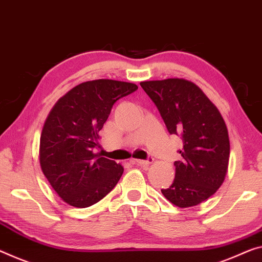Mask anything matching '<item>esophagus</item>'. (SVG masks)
<instances>
[{
    "instance_id": "34e87169",
    "label": "esophagus",
    "mask_w": 262,
    "mask_h": 262,
    "mask_svg": "<svg viewBox=\"0 0 262 262\" xmlns=\"http://www.w3.org/2000/svg\"><path fill=\"white\" fill-rule=\"evenodd\" d=\"M152 162H154V159L152 158H148L147 160H140V159H132V163L138 165V166H147V165H150Z\"/></svg>"
}]
</instances>
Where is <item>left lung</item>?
<instances>
[{"label": "left lung", "instance_id": "8db88e82", "mask_svg": "<svg viewBox=\"0 0 262 262\" xmlns=\"http://www.w3.org/2000/svg\"><path fill=\"white\" fill-rule=\"evenodd\" d=\"M170 135L179 136L182 158L165 198L178 207L203 203L224 183L228 168V131L218 108L194 83L182 78L142 82Z\"/></svg>", "mask_w": 262, "mask_h": 262}]
</instances>
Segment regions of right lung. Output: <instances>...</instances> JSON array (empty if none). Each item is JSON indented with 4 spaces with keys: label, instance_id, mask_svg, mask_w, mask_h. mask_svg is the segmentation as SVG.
Segmentation results:
<instances>
[{
    "label": "right lung",
    "instance_id": "right-lung-1",
    "mask_svg": "<svg viewBox=\"0 0 262 262\" xmlns=\"http://www.w3.org/2000/svg\"><path fill=\"white\" fill-rule=\"evenodd\" d=\"M137 89L134 83L90 80L71 89L52 107L42 130L39 163L67 204L89 207L117 185L124 168L96 154L100 147L98 132L114 104Z\"/></svg>",
    "mask_w": 262,
    "mask_h": 262
}]
</instances>
